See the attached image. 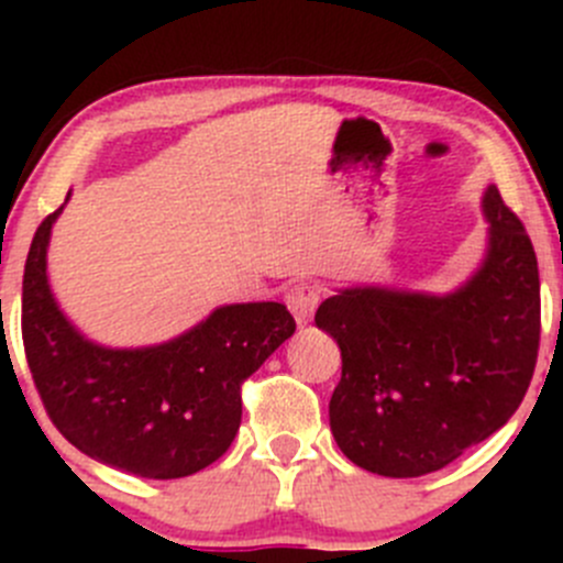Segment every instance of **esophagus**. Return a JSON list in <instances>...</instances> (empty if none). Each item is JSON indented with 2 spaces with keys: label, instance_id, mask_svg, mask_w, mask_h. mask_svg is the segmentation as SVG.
Wrapping results in <instances>:
<instances>
[{
  "label": "esophagus",
  "instance_id": "obj_1",
  "mask_svg": "<svg viewBox=\"0 0 563 563\" xmlns=\"http://www.w3.org/2000/svg\"><path fill=\"white\" fill-rule=\"evenodd\" d=\"M318 302H321V286L318 283H294L286 294V305L297 318V323H308L316 313Z\"/></svg>",
  "mask_w": 563,
  "mask_h": 563
}]
</instances>
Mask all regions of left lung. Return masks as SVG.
I'll use <instances>...</instances> for the list:
<instances>
[{
	"label": "left lung",
	"mask_w": 563,
	"mask_h": 563,
	"mask_svg": "<svg viewBox=\"0 0 563 563\" xmlns=\"http://www.w3.org/2000/svg\"><path fill=\"white\" fill-rule=\"evenodd\" d=\"M490 250L450 297L351 288L316 313L343 356L329 424L343 455L382 476H422L496 433L523 402L539 354L537 253L498 187Z\"/></svg>",
	"instance_id": "8db88e82"
}]
</instances>
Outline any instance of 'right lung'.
Returning <instances> with one entry per match:
<instances>
[{"label":"right lung","mask_w":563,"mask_h":563,"mask_svg":"<svg viewBox=\"0 0 563 563\" xmlns=\"http://www.w3.org/2000/svg\"><path fill=\"white\" fill-rule=\"evenodd\" d=\"M51 212L24 266L21 334L32 382L54 428L84 455L146 479H179L214 463L242 422V384L294 334L286 305L214 310L155 349L113 351L84 340L45 277Z\"/></svg>","instance_id":"add662e5"}]
</instances>
